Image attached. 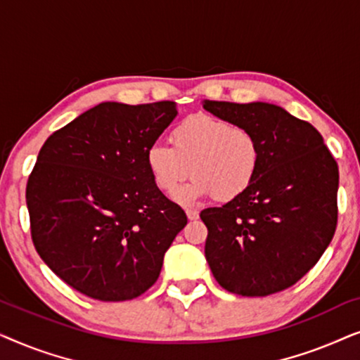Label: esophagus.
<instances>
[{
	"mask_svg": "<svg viewBox=\"0 0 360 360\" xmlns=\"http://www.w3.org/2000/svg\"><path fill=\"white\" fill-rule=\"evenodd\" d=\"M198 211H195V210H186V218H188L190 221H195V219H198Z\"/></svg>",
	"mask_w": 360,
	"mask_h": 360,
	"instance_id": "obj_1",
	"label": "esophagus"
}]
</instances>
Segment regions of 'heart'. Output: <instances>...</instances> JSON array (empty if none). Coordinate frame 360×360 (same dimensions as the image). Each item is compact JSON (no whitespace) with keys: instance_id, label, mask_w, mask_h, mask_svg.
Wrapping results in <instances>:
<instances>
[{"instance_id":"obj_1","label":"heart","mask_w":360,"mask_h":360,"mask_svg":"<svg viewBox=\"0 0 360 360\" xmlns=\"http://www.w3.org/2000/svg\"><path fill=\"white\" fill-rule=\"evenodd\" d=\"M170 144L149 146L146 164L155 188L164 195H175L188 175L193 179L179 195L184 205L210 195L218 203H229L243 196L257 176L260 146L248 127L198 112L172 129Z\"/></svg>"}]
</instances>
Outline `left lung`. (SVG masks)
<instances>
[{"mask_svg": "<svg viewBox=\"0 0 360 360\" xmlns=\"http://www.w3.org/2000/svg\"><path fill=\"white\" fill-rule=\"evenodd\" d=\"M260 146L254 184L238 200L206 208L205 257L216 282L243 297H267L307 275L338 224L339 170L319 132L270 103L203 101Z\"/></svg>", "mask_w": 360, "mask_h": 360, "instance_id": "1", "label": "left lung"}]
</instances>
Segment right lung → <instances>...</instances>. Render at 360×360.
I'll return each mask as SVG.
<instances>
[{
    "instance_id": "add662e5",
    "label": "right lung",
    "mask_w": 360,
    "mask_h": 360,
    "mask_svg": "<svg viewBox=\"0 0 360 360\" xmlns=\"http://www.w3.org/2000/svg\"><path fill=\"white\" fill-rule=\"evenodd\" d=\"M175 116L174 101H106L44 142L26 186L32 243L77 292L124 302L159 278L186 214L155 188L146 150Z\"/></svg>"
}]
</instances>
